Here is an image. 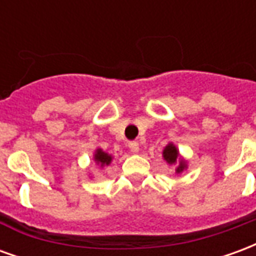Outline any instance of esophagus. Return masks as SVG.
<instances>
[{
	"label": "esophagus",
	"instance_id": "obj_1",
	"mask_svg": "<svg viewBox=\"0 0 256 256\" xmlns=\"http://www.w3.org/2000/svg\"><path fill=\"white\" fill-rule=\"evenodd\" d=\"M128 148H130V150H132L133 154H137L140 150V144L137 141H130V142H128Z\"/></svg>",
	"mask_w": 256,
	"mask_h": 256
}]
</instances>
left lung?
Instances as JSON below:
<instances>
[{"mask_svg": "<svg viewBox=\"0 0 256 256\" xmlns=\"http://www.w3.org/2000/svg\"><path fill=\"white\" fill-rule=\"evenodd\" d=\"M163 158H164V160H166L168 164H176V163H178L177 168H176V172H182L186 168V162L184 160V159H180L178 150L176 148V145L172 144V142L163 150Z\"/></svg>", "mask_w": 256, "mask_h": 256, "instance_id": "obj_1", "label": "left lung"}]
</instances>
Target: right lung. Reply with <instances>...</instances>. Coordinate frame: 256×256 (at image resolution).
Segmentation results:
<instances>
[{
    "instance_id": "1",
    "label": "right lung",
    "mask_w": 256,
    "mask_h": 256,
    "mask_svg": "<svg viewBox=\"0 0 256 256\" xmlns=\"http://www.w3.org/2000/svg\"><path fill=\"white\" fill-rule=\"evenodd\" d=\"M94 162L100 167L108 166L112 162V156L108 155L106 152H104L102 150H97L94 154Z\"/></svg>"
}]
</instances>
